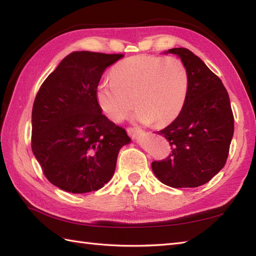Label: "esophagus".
Listing matches in <instances>:
<instances>
[{
  "label": "esophagus",
  "mask_w": 256,
  "mask_h": 256,
  "mask_svg": "<svg viewBox=\"0 0 256 256\" xmlns=\"http://www.w3.org/2000/svg\"><path fill=\"white\" fill-rule=\"evenodd\" d=\"M127 132H128L132 138H134V137H137L138 134H142L144 132H142V130L140 128H138V127H128V128H127Z\"/></svg>",
  "instance_id": "1"
}]
</instances>
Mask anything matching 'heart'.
I'll return each mask as SVG.
<instances>
[{
	"label": "heart",
	"instance_id": "1",
	"mask_svg": "<svg viewBox=\"0 0 256 256\" xmlns=\"http://www.w3.org/2000/svg\"><path fill=\"white\" fill-rule=\"evenodd\" d=\"M190 74L174 56L139 54L116 64L110 81H101L96 99L102 114L122 122L134 107L140 122L162 126L172 122L186 102Z\"/></svg>",
	"mask_w": 256,
	"mask_h": 256
}]
</instances>
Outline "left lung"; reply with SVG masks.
Returning <instances> with one entry per match:
<instances>
[{
  "instance_id": "8db88e82",
  "label": "left lung",
  "mask_w": 256,
  "mask_h": 256,
  "mask_svg": "<svg viewBox=\"0 0 256 256\" xmlns=\"http://www.w3.org/2000/svg\"><path fill=\"white\" fill-rule=\"evenodd\" d=\"M180 58L190 74L186 102L162 134L172 152L152 164L164 184L174 188L198 187L208 182L228 160L234 134V116L222 80L185 48L168 50Z\"/></svg>"
}]
</instances>
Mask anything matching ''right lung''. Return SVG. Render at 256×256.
<instances>
[{
    "label": "right lung",
    "instance_id": "obj_1",
    "mask_svg": "<svg viewBox=\"0 0 256 256\" xmlns=\"http://www.w3.org/2000/svg\"><path fill=\"white\" fill-rule=\"evenodd\" d=\"M122 54L76 51L38 89L32 109L31 147L42 172L60 190L84 194L112 180L126 130L101 112L96 88Z\"/></svg>",
    "mask_w": 256,
    "mask_h": 256
}]
</instances>
